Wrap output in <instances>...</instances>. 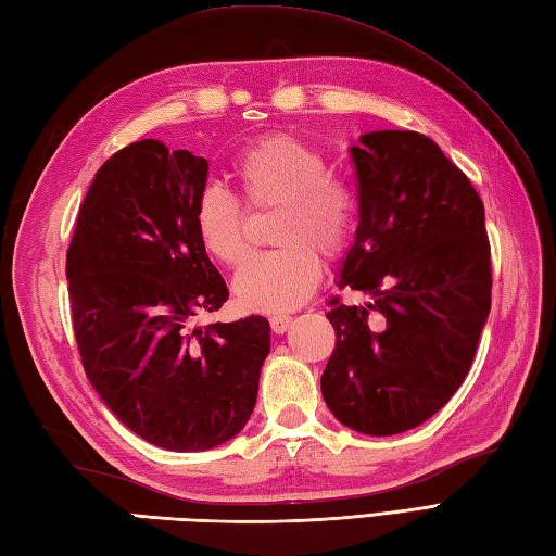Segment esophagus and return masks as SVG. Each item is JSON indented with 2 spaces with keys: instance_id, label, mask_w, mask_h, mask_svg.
<instances>
[{
  "instance_id": "1",
  "label": "esophagus",
  "mask_w": 556,
  "mask_h": 556,
  "mask_svg": "<svg viewBox=\"0 0 556 556\" xmlns=\"http://www.w3.org/2000/svg\"><path fill=\"white\" fill-rule=\"evenodd\" d=\"M289 325H291V315H271L269 317V327L275 334H285Z\"/></svg>"
}]
</instances>
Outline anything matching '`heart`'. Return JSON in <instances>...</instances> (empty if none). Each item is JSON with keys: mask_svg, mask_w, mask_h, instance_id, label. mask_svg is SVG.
<instances>
[{"mask_svg": "<svg viewBox=\"0 0 556 556\" xmlns=\"http://www.w3.org/2000/svg\"><path fill=\"white\" fill-rule=\"evenodd\" d=\"M317 148L293 136H267L233 162V176L251 207H281L275 241L279 251L248 260L233 279L241 308L287 313L313 296L323 279V257L344 251L356 217L353 193L327 174ZM193 227L203 251L222 265H239L245 251V210L222 186L200 191Z\"/></svg>", "mask_w": 556, "mask_h": 556, "instance_id": "obj_1", "label": "heart"}]
</instances>
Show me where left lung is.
Segmentation results:
<instances>
[{"label": "left lung", "instance_id": "8db88e82", "mask_svg": "<svg viewBox=\"0 0 556 556\" xmlns=\"http://www.w3.org/2000/svg\"><path fill=\"white\" fill-rule=\"evenodd\" d=\"M351 162L361 222L337 287L370 301H329L320 384L339 422L387 437L432 418L473 365L492 301L485 207L422 134H365Z\"/></svg>", "mask_w": 556, "mask_h": 556}]
</instances>
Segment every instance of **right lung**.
<instances>
[{"label": "right lung", "mask_w": 556, "mask_h": 556, "mask_svg": "<svg viewBox=\"0 0 556 556\" xmlns=\"http://www.w3.org/2000/svg\"><path fill=\"white\" fill-rule=\"evenodd\" d=\"M207 160L138 140L98 169L66 253L74 334L116 418L169 452H205L243 430L269 353V323L198 325L229 299L198 241Z\"/></svg>", "instance_id": "1"}]
</instances>
